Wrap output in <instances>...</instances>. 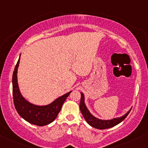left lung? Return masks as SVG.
<instances>
[{
  "mask_svg": "<svg viewBox=\"0 0 148 148\" xmlns=\"http://www.w3.org/2000/svg\"><path fill=\"white\" fill-rule=\"evenodd\" d=\"M81 101L80 104H79V108H80L81 112H82V115L84 116V119H85L86 122L92 127L98 129H109V128H112L113 126H116V125L119 124L121 121L124 120L126 116H128L131 110L129 112H127L124 115L120 116V117L114 118L112 119L108 120H103L100 119L98 118H96L91 113L89 112L88 109L87 108L86 105L85 104V98H84V95L83 92H81Z\"/></svg>",
  "mask_w": 148,
  "mask_h": 148,
  "instance_id": "1",
  "label": "left lung"
}]
</instances>
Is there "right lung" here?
Segmentation results:
<instances>
[{"label":"right lung","mask_w":148,"mask_h":148,"mask_svg":"<svg viewBox=\"0 0 148 148\" xmlns=\"http://www.w3.org/2000/svg\"><path fill=\"white\" fill-rule=\"evenodd\" d=\"M19 60L20 56L12 75V95L16 110L24 120L30 124L39 126L49 124L56 119L63 103L71 91L66 92L47 105H36L29 103L21 94L17 83V69Z\"/></svg>","instance_id":"add662e5"}]
</instances>
